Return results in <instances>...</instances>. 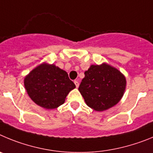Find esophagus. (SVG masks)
<instances>
[{"instance_id":"34e87169","label":"esophagus","mask_w":153,"mask_h":153,"mask_svg":"<svg viewBox=\"0 0 153 153\" xmlns=\"http://www.w3.org/2000/svg\"><path fill=\"white\" fill-rule=\"evenodd\" d=\"M74 83H75V86H76V88H78V86H79V83H78V81H75V82H74Z\"/></svg>"}]
</instances>
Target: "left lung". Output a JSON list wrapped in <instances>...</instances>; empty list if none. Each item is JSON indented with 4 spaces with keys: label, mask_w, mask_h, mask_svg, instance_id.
Listing matches in <instances>:
<instances>
[{
    "label": "left lung",
    "mask_w": 153,
    "mask_h": 153,
    "mask_svg": "<svg viewBox=\"0 0 153 153\" xmlns=\"http://www.w3.org/2000/svg\"><path fill=\"white\" fill-rule=\"evenodd\" d=\"M126 81L124 75L107 63L91 65L85 71L78 90L89 107L104 111L114 107L123 97Z\"/></svg>",
    "instance_id": "1"
}]
</instances>
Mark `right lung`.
I'll return each instance as SVG.
<instances>
[{"instance_id": "add662e5", "label": "right lung", "mask_w": 153, "mask_h": 153, "mask_svg": "<svg viewBox=\"0 0 153 153\" xmlns=\"http://www.w3.org/2000/svg\"><path fill=\"white\" fill-rule=\"evenodd\" d=\"M24 86L33 101L46 109H55L64 104L68 94L75 88L66 71L46 62L25 77Z\"/></svg>"}]
</instances>
